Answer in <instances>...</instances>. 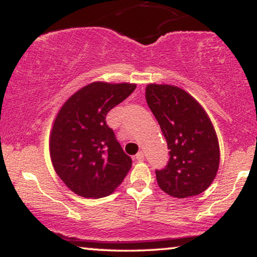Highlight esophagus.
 <instances>
[{"label": "esophagus", "mask_w": 257, "mask_h": 257, "mask_svg": "<svg viewBox=\"0 0 257 257\" xmlns=\"http://www.w3.org/2000/svg\"><path fill=\"white\" fill-rule=\"evenodd\" d=\"M136 159L138 160V161H143L144 160V152H143V151H140V152L137 153Z\"/></svg>", "instance_id": "34e87169"}]
</instances>
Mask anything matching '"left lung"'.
<instances>
[{
	"label": "left lung",
	"instance_id": "8db88e82",
	"mask_svg": "<svg viewBox=\"0 0 257 257\" xmlns=\"http://www.w3.org/2000/svg\"><path fill=\"white\" fill-rule=\"evenodd\" d=\"M145 96L170 150L167 166L156 171L159 187L179 199L205 192L220 163L219 140L208 114L178 86L149 84Z\"/></svg>",
	"mask_w": 257,
	"mask_h": 257
}]
</instances>
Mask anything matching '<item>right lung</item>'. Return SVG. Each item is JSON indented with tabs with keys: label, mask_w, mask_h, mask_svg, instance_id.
<instances>
[{
	"label": "right lung",
	"mask_w": 257,
	"mask_h": 257,
	"mask_svg": "<svg viewBox=\"0 0 257 257\" xmlns=\"http://www.w3.org/2000/svg\"><path fill=\"white\" fill-rule=\"evenodd\" d=\"M136 84L93 82L63 104L50 133L52 166L66 187L83 198L110 195L132 166L105 121L115 105L125 100Z\"/></svg>",
	"instance_id": "add662e5"
}]
</instances>
